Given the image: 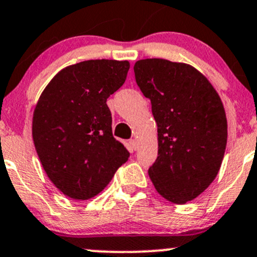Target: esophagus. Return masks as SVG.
<instances>
[{"mask_svg": "<svg viewBox=\"0 0 257 257\" xmlns=\"http://www.w3.org/2000/svg\"><path fill=\"white\" fill-rule=\"evenodd\" d=\"M129 144H131V146L133 150H138V149H139V144H138V142L135 139H132L131 142H129Z\"/></svg>", "mask_w": 257, "mask_h": 257, "instance_id": "esophagus-1", "label": "esophagus"}]
</instances>
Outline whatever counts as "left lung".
Masks as SVG:
<instances>
[{
    "mask_svg": "<svg viewBox=\"0 0 257 257\" xmlns=\"http://www.w3.org/2000/svg\"><path fill=\"white\" fill-rule=\"evenodd\" d=\"M135 80L150 98L159 154L149 176L173 204L191 201L218 173L227 145V118L213 86L185 63L146 58L134 64Z\"/></svg>",
    "mask_w": 257,
    "mask_h": 257,
    "instance_id": "1",
    "label": "left lung"
}]
</instances>
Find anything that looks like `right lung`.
Here are the masks:
<instances>
[{
  "label": "right lung",
  "mask_w": 257,
  "mask_h": 257,
  "mask_svg": "<svg viewBox=\"0 0 257 257\" xmlns=\"http://www.w3.org/2000/svg\"><path fill=\"white\" fill-rule=\"evenodd\" d=\"M128 61L90 60L66 67L42 91L33 115V140L51 182L64 195H97L128 161L112 134L106 101L125 81Z\"/></svg>",
  "instance_id": "add662e5"
}]
</instances>
